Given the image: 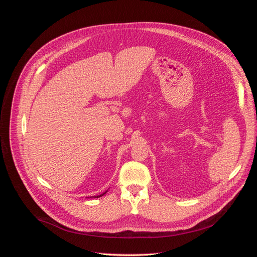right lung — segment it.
<instances>
[{
    "instance_id": "right-lung-1",
    "label": "right lung",
    "mask_w": 257,
    "mask_h": 257,
    "mask_svg": "<svg viewBox=\"0 0 257 257\" xmlns=\"http://www.w3.org/2000/svg\"><path fill=\"white\" fill-rule=\"evenodd\" d=\"M106 192H107V191H106ZM106 192H105V193H103V194H102V195H100V196H94L93 198H99V197H102L103 195H105V194H106ZM87 198H89V197H87ZM90 198H91V197H90Z\"/></svg>"
}]
</instances>
